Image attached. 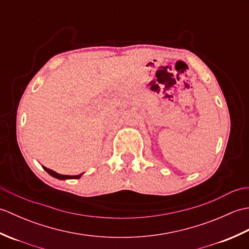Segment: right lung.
I'll return each instance as SVG.
<instances>
[{"mask_svg":"<svg viewBox=\"0 0 249 249\" xmlns=\"http://www.w3.org/2000/svg\"><path fill=\"white\" fill-rule=\"evenodd\" d=\"M45 170L48 172L51 177H53V178H59V179H68V178H81V176H82V173L81 174H78V176H63V174H59V173H56L55 171H53V170H51V169H48V168H46V167H43Z\"/></svg>","mask_w":249,"mask_h":249,"instance_id":"right-lung-1","label":"right lung"}]
</instances>
